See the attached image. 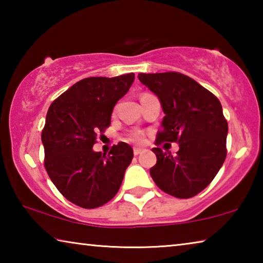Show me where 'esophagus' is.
Returning a JSON list of instances; mask_svg holds the SVG:
<instances>
[{
    "label": "esophagus",
    "mask_w": 263,
    "mask_h": 263,
    "mask_svg": "<svg viewBox=\"0 0 263 263\" xmlns=\"http://www.w3.org/2000/svg\"><path fill=\"white\" fill-rule=\"evenodd\" d=\"M142 152H144V149H142V148H138V147L133 148V154H135V155H139Z\"/></svg>",
    "instance_id": "34e87169"
}]
</instances>
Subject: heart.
<instances>
[{
	"label": "heart",
	"instance_id": "heart-1",
	"mask_svg": "<svg viewBox=\"0 0 263 263\" xmlns=\"http://www.w3.org/2000/svg\"><path fill=\"white\" fill-rule=\"evenodd\" d=\"M130 140L133 142H137V144H140V142H144L145 135L141 131L132 132L130 135Z\"/></svg>",
	"mask_w": 263,
	"mask_h": 263
}]
</instances>
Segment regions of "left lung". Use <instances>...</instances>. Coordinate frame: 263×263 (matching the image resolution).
I'll return each instance as SVG.
<instances>
[{"instance_id":"left-lung-1","label":"left lung","mask_w":263,"mask_h":263,"mask_svg":"<svg viewBox=\"0 0 263 263\" xmlns=\"http://www.w3.org/2000/svg\"><path fill=\"white\" fill-rule=\"evenodd\" d=\"M159 97L164 117L155 145L177 142L176 155L152 148L157 163L149 169L160 189L190 198L211 183L226 158L228 121L219 100L189 77L177 72L138 74Z\"/></svg>"}]
</instances>
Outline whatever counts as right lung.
I'll list each match as a JSON object with an SVG mask.
<instances>
[{
    "label": "right lung",
    "mask_w": 263,
    "mask_h": 263,
    "mask_svg": "<svg viewBox=\"0 0 263 263\" xmlns=\"http://www.w3.org/2000/svg\"><path fill=\"white\" fill-rule=\"evenodd\" d=\"M135 74L87 78L52 102L42 141L44 166L53 184L75 205L95 209L108 203L121 188L133 149L114 145L108 155L95 152L99 133L110 126L114 106L126 94Z\"/></svg>",
    "instance_id": "right-lung-1"
}]
</instances>
